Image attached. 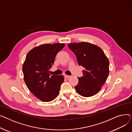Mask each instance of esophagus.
<instances>
[{
    "instance_id": "34e87169",
    "label": "esophagus",
    "mask_w": 132,
    "mask_h": 132,
    "mask_svg": "<svg viewBox=\"0 0 132 132\" xmlns=\"http://www.w3.org/2000/svg\"><path fill=\"white\" fill-rule=\"evenodd\" d=\"M71 76H69V75H64V77L65 78H67V79H68V78H69V77H70Z\"/></svg>"
}]
</instances>
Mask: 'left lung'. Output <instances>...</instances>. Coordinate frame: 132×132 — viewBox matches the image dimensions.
Listing matches in <instances>:
<instances>
[{
    "instance_id": "left-lung-1",
    "label": "left lung",
    "mask_w": 132,
    "mask_h": 132,
    "mask_svg": "<svg viewBox=\"0 0 132 132\" xmlns=\"http://www.w3.org/2000/svg\"><path fill=\"white\" fill-rule=\"evenodd\" d=\"M69 48L77 57L79 65L82 66L83 76L75 87L79 94L84 97L95 95L106 81L109 73V62L98 46L86 42L71 43Z\"/></svg>"
}]
</instances>
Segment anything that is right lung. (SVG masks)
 <instances>
[{
  "label": "right lung",
  "mask_w": 132,
  "mask_h": 132,
  "mask_svg": "<svg viewBox=\"0 0 132 132\" xmlns=\"http://www.w3.org/2000/svg\"><path fill=\"white\" fill-rule=\"evenodd\" d=\"M64 44H43L30 50L27 54L22 70L27 87L38 98L50 102L59 93L64 81L62 75L50 74L57 53Z\"/></svg>",
  "instance_id": "1"
}]
</instances>
